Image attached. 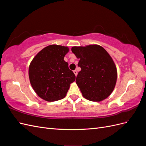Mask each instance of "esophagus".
Returning <instances> with one entry per match:
<instances>
[{"mask_svg":"<svg viewBox=\"0 0 146 146\" xmlns=\"http://www.w3.org/2000/svg\"><path fill=\"white\" fill-rule=\"evenodd\" d=\"M73 72H74V74H75V75H76V76H77V70H74Z\"/></svg>","mask_w":146,"mask_h":146,"instance_id":"esophagus-1","label":"esophagus"}]
</instances>
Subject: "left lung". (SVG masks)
<instances>
[{
	"label": "left lung",
	"mask_w": 146,
	"mask_h": 146,
	"mask_svg": "<svg viewBox=\"0 0 146 146\" xmlns=\"http://www.w3.org/2000/svg\"><path fill=\"white\" fill-rule=\"evenodd\" d=\"M72 53L80 59L81 70L76 83L85 99L100 102L111 94L117 80V69L112 58L99 45L73 47Z\"/></svg>",
	"instance_id": "obj_1"
}]
</instances>
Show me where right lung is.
<instances>
[{
    "mask_svg": "<svg viewBox=\"0 0 146 146\" xmlns=\"http://www.w3.org/2000/svg\"><path fill=\"white\" fill-rule=\"evenodd\" d=\"M68 47L52 44L38 52L30 63V82L33 89L41 99L54 102L63 99L76 80L64 57Z\"/></svg>",
    "mask_w": 146,
    "mask_h": 146,
    "instance_id": "add662e5",
    "label": "right lung"
}]
</instances>
